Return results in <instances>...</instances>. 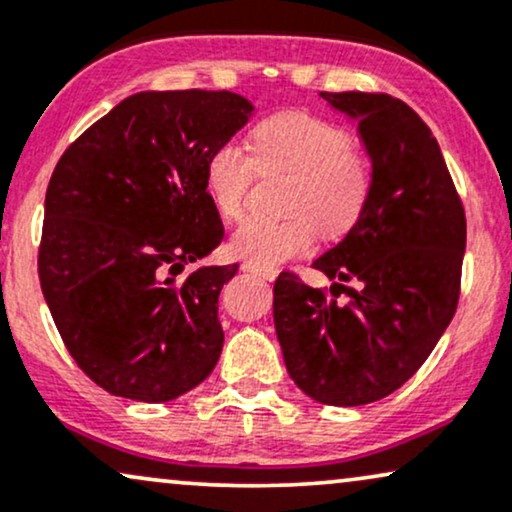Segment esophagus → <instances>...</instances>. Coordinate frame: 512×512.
Masks as SVG:
<instances>
[{
	"label": "esophagus",
	"mask_w": 512,
	"mask_h": 512,
	"mask_svg": "<svg viewBox=\"0 0 512 512\" xmlns=\"http://www.w3.org/2000/svg\"><path fill=\"white\" fill-rule=\"evenodd\" d=\"M243 269H245V272L255 274V276H262V279H267V281H274L276 274H279V269L260 267V264H255V262H243Z\"/></svg>",
	"instance_id": "1"
}]
</instances>
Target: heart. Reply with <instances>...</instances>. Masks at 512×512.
I'll return each instance as SVG.
<instances>
[{
  "instance_id": "1",
  "label": "heart",
  "mask_w": 512,
  "mask_h": 512,
  "mask_svg": "<svg viewBox=\"0 0 512 512\" xmlns=\"http://www.w3.org/2000/svg\"><path fill=\"white\" fill-rule=\"evenodd\" d=\"M252 157L236 140L209 152L205 188L224 219L236 221L248 207L257 171L293 174L283 197L286 219H250L231 236L229 248L240 260L276 267L303 255L324 238H343L355 229L369 205L374 171L353 135L336 123L303 112L276 114L252 131Z\"/></svg>"
}]
</instances>
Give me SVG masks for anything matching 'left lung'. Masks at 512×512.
Listing matches in <instances>:
<instances>
[{
    "instance_id": "obj_1",
    "label": "left lung",
    "mask_w": 512,
    "mask_h": 512,
    "mask_svg": "<svg viewBox=\"0 0 512 512\" xmlns=\"http://www.w3.org/2000/svg\"><path fill=\"white\" fill-rule=\"evenodd\" d=\"M322 97L357 121L374 188L355 229L312 264L336 279L331 291L279 274L274 326L298 389L353 408L400 389L451 324L467 224L441 147L408 104L384 92Z\"/></svg>"
}]
</instances>
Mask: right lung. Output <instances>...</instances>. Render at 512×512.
Returning a JSON list of instances; mask_svg holds the SVG:
<instances>
[{"mask_svg":"<svg viewBox=\"0 0 512 512\" xmlns=\"http://www.w3.org/2000/svg\"><path fill=\"white\" fill-rule=\"evenodd\" d=\"M252 109L229 90L138 92L54 166L42 295L73 360L112 396L166 403L217 365L219 293L238 264L176 276L224 238L205 164Z\"/></svg>","mask_w":512,"mask_h":512,"instance_id":"right-lung-1","label":"right lung"}]
</instances>
